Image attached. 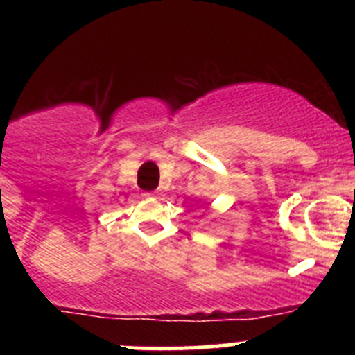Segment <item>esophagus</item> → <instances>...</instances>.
Listing matches in <instances>:
<instances>
[{
	"label": "esophagus",
	"instance_id": "esophagus-1",
	"mask_svg": "<svg viewBox=\"0 0 355 355\" xmlns=\"http://www.w3.org/2000/svg\"><path fill=\"white\" fill-rule=\"evenodd\" d=\"M144 196H146V197H150V196H156V192H147V193H144Z\"/></svg>",
	"mask_w": 355,
	"mask_h": 355
}]
</instances>
